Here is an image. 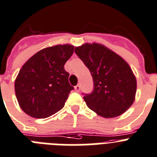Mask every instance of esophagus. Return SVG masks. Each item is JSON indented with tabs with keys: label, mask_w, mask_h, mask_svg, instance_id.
Here are the masks:
<instances>
[{
	"label": "esophagus",
	"mask_w": 157,
	"mask_h": 157,
	"mask_svg": "<svg viewBox=\"0 0 157 157\" xmlns=\"http://www.w3.org/2000/svg\"><path fill=\"white\" fill-rule=\"evenodd\" d=\"M75 89L76 91L78 92L80 90V89H81V86H80V85L75 86Z\"/></svg>",
	"instance_id": "obj_1"
}]
</instances>
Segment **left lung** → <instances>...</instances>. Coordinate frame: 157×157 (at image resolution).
Segmentation results:
<instances>
[{
	"label": "left lung",
	"instance_id": "8db88e82",
	"mask_svg": "<svg viewBox=\"0 0 157 157\" xmlns=\"http://www.w3.org/2000/svg\"><path fill=\"white\" fill-rule=\"evenodd\" d=\"M75 52L93 77V91L83 97L87 106L105 118L123 114L136 97V79L130 66L117 53L98 43H86L75 47Z\"/></svg>",
	"mask_w": 157,
	"mask_h": 157
}]
</instances>
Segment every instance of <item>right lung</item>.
<instances>
[{"mask_svg":"<svg viewBox=\"0 0 157 157\" xmlns=\"http://www.w3.org/2000/svg\"><path fill=\"white\" fill-rule=\"evenodd\" d=\"M74 49L69 44L45 48L22 66L15 80V93L25 113L34 118H45L64 106L74 89L64 65Z\"/></svg>","mask_w":157,"mask_h":157,"instance_id":"obj_1","label":"right lung"}]
</instances>
